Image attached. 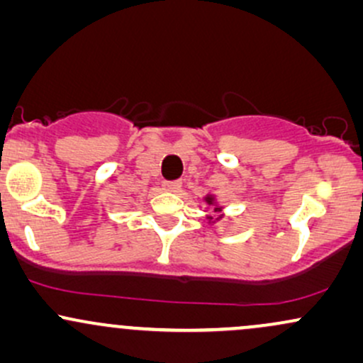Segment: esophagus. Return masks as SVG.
I'll return each instance as SVG.
<instances>
[{
    "mask_svg": "<svg viewBox=\"0 0 363 363\" xmlns=\"http://www.w3.org/2000/svg\"><path fill=\"white\" fill-rule=\"evenodd\" d=\"M162 189L167 191V193H177V191L181 189V182H179V181H165L164 184H162Z\"/></svg>",
    "mask_w": 363,
    "mask_h": 363,
    "instance_id": "esophagus-1",
    "label": "esophagus"
}]
</instances>
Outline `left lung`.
I'll list each match as a JSON object with an SVG mask.
<instances>
[{
    "label": "left lung",
    "mask_w": 363,
    "mask_h": 363,
    "mask_svg": "<svg viewBox=\"0 0 363 363\" xmlns=\"http://www.w3.org/2000/svg\"><path fill=\"white\" fill-rule=\"evenodd\" d=\"M203 201H205L206 205L213 206V211L216 213V216H213V215H208V216H206L208 225H213L215 222H218V220H222V218H223V213H222L223 206L220 205L218 199H216V196H215L213 193H208V194L205 196V198H203Z\"/></svg>",
    "instance_id": "left-lung-1"
}]
</instances>
